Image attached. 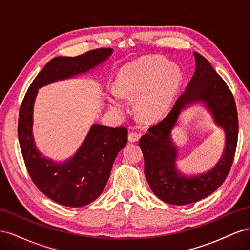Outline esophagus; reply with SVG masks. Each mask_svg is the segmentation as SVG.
Returning <instances> with one entry per match:
<instances>
[{
	"label": "esophagus",
	"mask_w": 250,
	"mask_h": 250,
	"mask_svg": "<svg viewBox=\"0 0 250 250\" xmlns=\"http://www.w3.org/2000/svg\"><path fill=\"white\" fill-rule=\"evenodd\" d=\"M128 140H129V142H138L140 140V134L137 133V132H129L128 133Z\"/></svg>",
	"instance_id": "34e87169"
}]
</instances>
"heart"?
Listing matches in <instances>:
<instances>
[{"label":"heart","mask_w":250,"mask_h":250,"mask_svg":"<svg viewBox=\"0 0 250 250\" xmlns=\"http://www.w3.org/2000/svg\"><path fill=\"white\" fill-rule=\"evenodd\" d=\"M178 67L162 56H146L124 65L113 82V90L124 99H137V110L146 119H157L168 110L180 84ZM110 107L123 113L125 105L118 97Z\"/></svg>","instance_id":"1"}]
</instances>
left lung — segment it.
Wrapping results in <instances>:
<instances>
[{"label":"left lung","mask_w":250,"mask_h":250,"mask_svg":"<svg viewBox=\"0 0 250 250\" xmlns=\"http://www.w3.org/2000/svg\"><path fill=\"white\" fill-rule=\"evenodd\" d=\"M194 57L195 73L185 93L178 98L169 115L150 127L148 133L140 140L145 161L144 172L151 190L161 200L175 206L197 202L223 184L231 168L238 142V112L229 87L202 55L194 52ZM197 102L206 105L215 123L225 130L226 148L213 169L188 178L176 169L177 147L171 142L170 130L180 111Z\"/></svg>","instance_id":"1"}]
</instances>
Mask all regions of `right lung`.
<instances>
[{
  "instance_id": "add662e5",
  "label": "right lung",
  "mask_w": 250,
  "mask_h": 250,
  "mask_svg": "<svg viewBox=\"0 0 250 250\" xmlns=\"http://www.w3.org/2000/svg\"><path fill=\"white\" fill-rule=\"evenodd\" d=\"M112 49L101 48L84 54L53 58L30 84L21 102L18 134L22 158L30 177L39 190L62 206H86L103 192L112 164L127 144L126 127L94 124L81 147L63 163H55L36 149L33 134V106L39 88L50 83L84 74L104 62Z\"/></svg>"
}]
</instances>
